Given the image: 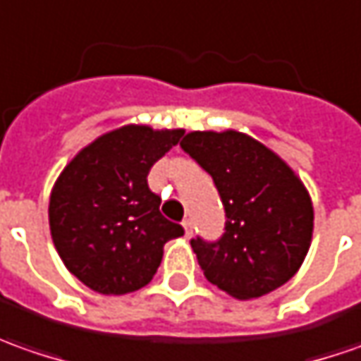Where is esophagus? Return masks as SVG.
Returning <instances> with one entry per match:
<instances>
[{
    "label": "esophagus",
    "mask_w": 361,
    "mask_h": 361,
    "mask_svg": "<svg viewBox=\"0 0 361 361\" xmlns=\"http://www.w3.org/2000/svg\"><path fill=\"white\" fill-rule=\"evenodd\" d=\"M181 226H183V235H185V238H192V233H193L192 221H190V219H185V221H183Z\"/></svg>",
    "instance_id": "obj_1"
}]
</instances>
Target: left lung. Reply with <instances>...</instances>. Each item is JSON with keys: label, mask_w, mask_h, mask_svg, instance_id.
Instances as JSON below:
<instances>
[{"label": "left lung", "mask_w": 361, "mask_h": 361, "mask_svg": "<svg viewBox=\"0 0 361 361\" xmlns=\"http://www.w3.org/2000/svg\"><path fill=\"white\" fill-rule=\"evenodd\" d=\"M180 145L214 178L226 207L219 242L192 240L207 281L235 300H254L292 280L314 233V205L300 176L243 131H190Z\"/></svg>", "instance_id": "1"}]
</instances>
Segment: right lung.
Here are the masks:
<instances>
[{
    "label": "right lung",
    "instance_id": "obj_1",
    "mask_svg": "<svg viewBox=\"0 0 361 361\" xmlns=\"http://www.w3.org/2000/svg\"><path fill=\"white\" fill-rule=\"evenodd\" d=\"M183 130L128 123L81 147L49 195V231L69 274L90 290L123 295L147 286L164 245L183 228L159 214L147 173Z\"/></svg>",
    "mask_w": 361,
    "mask_h": 361
}]
</instances>
